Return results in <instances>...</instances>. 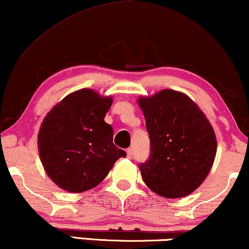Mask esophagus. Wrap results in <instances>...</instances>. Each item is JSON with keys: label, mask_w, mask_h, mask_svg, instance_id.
I'll list each match as a JSON object with an SVG mask.
<instances>
[{"label": "esophagus", "mask_w": 249, "mask_h": 249, "mask_svg": "<svg viewBox=\"0 0 249 249\" xmlns=\"http://www.w3.org/2000/svg\"><path fill=\"white\" fill-rule=\"evenodd\" d=\"M133 157V149H128L127 150V158H131Z\"/></svg>", "instance_id": "1"}]
</instances>
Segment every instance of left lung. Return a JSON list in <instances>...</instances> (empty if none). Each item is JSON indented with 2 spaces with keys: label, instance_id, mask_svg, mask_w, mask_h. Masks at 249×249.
I'll return each instance as SVG.
<instances>
[{
  "label": "left lung",
  "instance_id": "8db88e82",
  "mask_svg": "<svg viewBox=\"0 0 249 249\" xmlns=\"http://www.w3.org/2000/svg\"><path fill=\"white\" fill-rule=\"evenodd\" d=\"M137 104L145 118L151 153L141 164L143 181L166 198L192 194L213 165L217 140L199 107L182 92L165 89Z\"/></svg>",
  "mask_w": 249,
  "mask_h": 249
}]
</instances>
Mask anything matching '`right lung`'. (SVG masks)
<instances>
[{
    "instance_id": "right-lung-1",
    "label": "right lung",
    "mask_w": 249,
    "mask_h": 249,
    "mask_svg": "<svg viewBox=\"0 0 249 249\" xmlns=\"http://www.w3.org/2000/svg\"><path fill=\"white\" fill-rule=\"evenodd\" d=\"M113 103L91 89L64 97L42 120L38 151L52 181L69 193L92 189L107 177L124 150L113 144L105 115Z\"/></svg>"
}]
</instances>
